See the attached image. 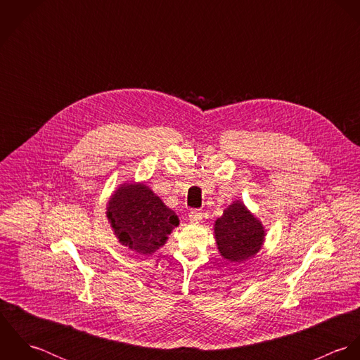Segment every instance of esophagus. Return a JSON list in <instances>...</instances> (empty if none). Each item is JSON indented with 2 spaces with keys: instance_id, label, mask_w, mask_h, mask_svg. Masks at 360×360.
<instances>
[{
  "instance_id": "34e87169",
  "label": "esophagus",
  "mask_w": 360,
  "mask_h": 360,
  "mask_svg": "<svg viewBox=\"0 0 360 360\" xmlns=\"http://www.w3.org/2000/svg\"><path fill=\"white\" fill-rule=\"evenodd\" d=\"M188 219L191 223H200L202 220V213L198 209H194L188 213Z\"/></svg>"
}]
</instances>
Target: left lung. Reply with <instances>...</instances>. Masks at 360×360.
I'll use <instances>...</instances> for the list:
<instances>
[{"label":"left lung","instance_id":"left-lung-1","mask_svg":"<svg viewBox=\"0 0 360 360\" xmlns=\"http://www.w3.org/2000/svg\"><path fill=\"white\" fill-rule=\"evenodd\" d=\"M214 238L221 257L241 263L255 257L264 243V227L243 201H234L214 220Z\"/></svg>","mask_w":360,"mask_h":360}]
</instances>
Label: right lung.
Segmentation results:
<instances>
[{"label": "right lung", "instance_id": "right-lung-1", "mask_svg": "<svg viewBox=\"0 0 360 360\" xmlns=\"http://www.w3.org/2000/svg\"><path fill=\"white\" fill-rule=\"evenodd\" d=\"M117 241L139 255H153L179 226V216L144 183H123L106 204Z\"/></svg>", "mask_w": 360, "mask_h": 360}]
</instances>
